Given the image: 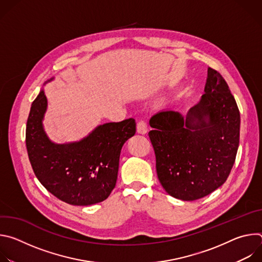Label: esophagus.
<instances>
[{
  "label": "esophagus",
  "mask_w": 262,
  "mask_h": 262,
  "mask_svg": "<svg viewBox=\"0 0 262 262\" xmlns=\"http://www.w3.org/2000/svg\"><path fill=\"white\" fill-rule=\"evenodd\" d=\"M148 128H147V123L144 120H140L137 123V132L141 135H145L147 133Z\"/></svg>",
  "instance_id": "obj_1"
}]
</instances>
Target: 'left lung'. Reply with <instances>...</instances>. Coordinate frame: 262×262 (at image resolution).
Here are the masks:
<instances>
[{"instance_id":"obj_1","label":"left lung","mask_w":262,"mask_h":262,"mask_svg":"<svg viewBox=\"0 0 262 262\" xmlns=\"http://www.w3.org/2000/svg\"><path fill=\"white\" fill-rule=\"evenodd\" d=\"M204 92L185 116L165 110L149 121L159 180L170 196L184 201L203 198L226 181L239 144L236 101L210 67Z\"/></svg>"}]
</instances>
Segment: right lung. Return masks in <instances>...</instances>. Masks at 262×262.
<instances>
[{"label": "right lung", "instance_id": "add662e5", "mask_svg": "<svg viewBox=\"0 0 262 262\" xmlns=\"http://www.w3.org/2000/svg\"><path fill=\"white\" fill-rule=\"evenodd\" d=\"M47 108L41 90L31 105L26 128L27 151L36 177L55 197L71 205L105 200L116 185L121 148L136 134L135 119L104 123L79 142L56 144L43 128Z\"/></svg>", "mask_w": 262, "mask_h": 262}]
</instances>
